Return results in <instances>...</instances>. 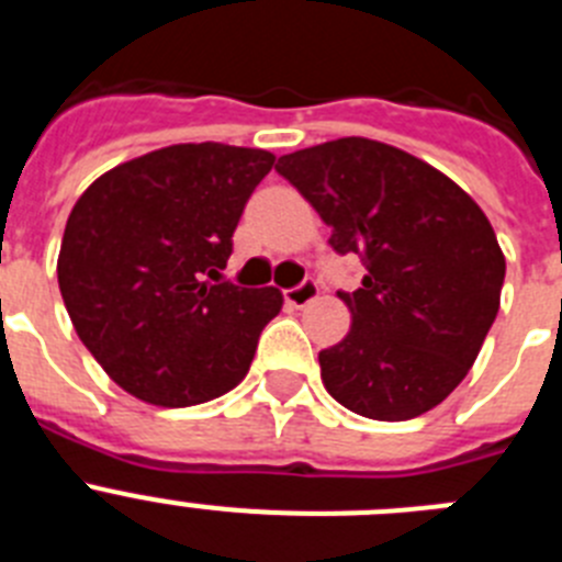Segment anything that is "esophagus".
<instances>
[{
    "label": "esophagus",
    "mask_w": 562,
    "mask_h": 562,
    "mask_svg": "<svg viewBox=\"0 0 562 562\" xmlns=\"http://www.w3.org/2000/svg\"><path fill=\"white\" fill-rule=\"evenodd\" d=\"M317 292L321 290H317L315 281H312V278H306V281H301V284L284 292V301L290 306H295V310H304V306H310L312 301H315Z\"/></svg>",
    "instance_id": "obj_1"
}]
</instances>
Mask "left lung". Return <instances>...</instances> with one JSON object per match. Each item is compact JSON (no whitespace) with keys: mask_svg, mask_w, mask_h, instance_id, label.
<instances>
[{"mask_svg":"<svg viewBox=\"0 0 562 562\" xmlns=\"http://www.w3.org/2000/svg\"><path fill=\"white\" fill-rule=\"evenodd\" d=\"M276 171L369 276L337 292L349 335L317 355L342 408L405 422L448 400L501 306L506 261L473 196L425 160L369 137L284 154Z\"/></svg>","mask_w":562,"mask_h":562,"instance_id":"left-lung-1","label":"left lung"}]
</instances>
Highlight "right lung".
<instances>
[{"label": "right lung", "instance_id": "add662e5", "mask_svg": "<svg viewBox=\"0 0 562 562\" xmlns=\"http://www.w3.org/2000/svg\"><path fill=\"white\" fill-rule=\"evenodd\" d=\"M272 166L265 148L180 143L114 166L81 193L64 227L58 290L81 342L123 391L188 408L247 376L284 295L220 278Z\"/></svg>", "mask_w": 562, "mask_h": 562}]
</instances>
